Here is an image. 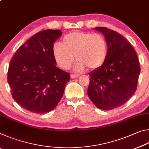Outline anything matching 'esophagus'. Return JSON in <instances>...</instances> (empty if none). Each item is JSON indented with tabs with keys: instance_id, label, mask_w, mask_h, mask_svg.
<instances>
[{
	"instance_id": "34e87169",
	"label": "esophagus",
	"mask_w": 149,
	"mask_h": 149,
	"mask_svg": "<svg viewBox=\"0 0 149 149\" xmlns=\"http://www.w3.org/2000/svg\"><path fill=\"white\" fill-rule=\"evenodd\" d=\"M78 77H79V75L71 74V78H72V79H75V78H77Z\"/></svg>"
}]
</instances>
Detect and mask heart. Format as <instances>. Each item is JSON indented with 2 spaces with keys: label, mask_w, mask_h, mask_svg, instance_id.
<instances>
[{
  "label": "heart",
  "mask_w": 149,
  "mask_h": 149,
  "mask_svg": "<svg viewBox=\"0 0 149 149\" xmlns=\"http://www.w3.org/2000/svg\"><path fill=\"white\" fill-rule=\"evenodd\" d=\"M52 50L55 62L60 68L70 69L74 55L77 60L75 70L81 72L85 67L94 70L102 66L108 57V45L101 34L73 31L63 37L62 44H54Z\"/></svg>",
  "instance_id": "heart-1"
}]
</instances>
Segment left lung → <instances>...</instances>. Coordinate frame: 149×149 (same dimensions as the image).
I'll use <instances>...</instances> for the list:
<instances>
[{
  "instance_id": "left-lung-1",
  "label": "left lung",
  "mask_w": 149,
  "mask_h": 149,
  "mask_svg": "<svg viewBox=\"0 0 149 149\" xmlns=\"http://www.w3.org/2000/svg\"><path fill=\"white\" fill-rule=\"evenodd\" d=\"M95 29L104 35L108 54L99 68L89 74V99L101 110H113L129 100L137 89L141 69L132 45L122 35L107 27Z\"/></svg>"
}]
</instances>
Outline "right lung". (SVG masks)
<instances>
[{
	"label": "right lung",
	"instance_id": "add662e5",
	"mask_svg": "<svg viewBox=\"0 0 149 149\" xmlns=\"http://www.w3.org/2000/svg\"><path fill=\"white\" fill-rule=\"evenodd\" d=\"M60 30L39 31L17 49L10 62L7 79L12 98L30 112L43 114L54 109L70 75L56 66L52 46Z\"/></svg>",
	"mask_w": 149,
	"mask_h": 149
}]
</instances>
